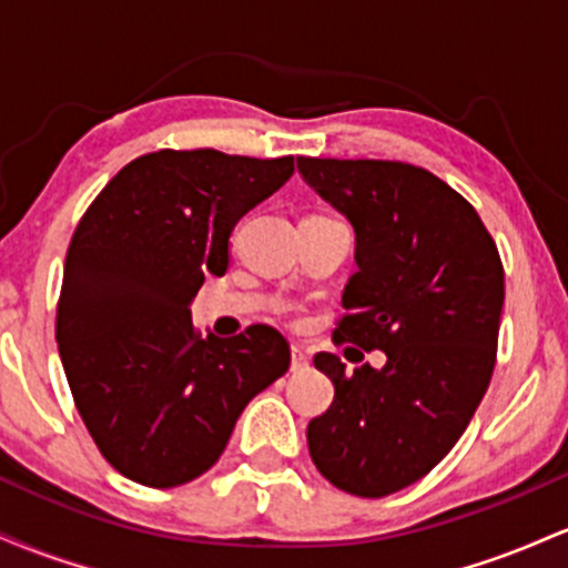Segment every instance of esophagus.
<instances>
[{
    "instance_id": "1",
    "label": "esophagus",
    "mask_w": 568,
    "mask_h": 568,
    "mask_svg": "<svg viewBox=\"0 0 568 568\" xmlns=\"http://www.w3.org/2000/svg\"><path fill=\"white\" fill-rule=\"evenodd\" d=\"M306 368H310V357H306V352L293 347L291 349V371L293 374H298V371H306Z\"/></svg>"
}]
</instances>
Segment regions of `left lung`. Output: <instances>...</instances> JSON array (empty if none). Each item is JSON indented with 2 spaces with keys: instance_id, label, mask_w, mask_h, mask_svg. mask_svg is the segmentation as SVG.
<instances>
[{
  "instance_id": "left-lung-1",
  "label": "left lung",
  "mask_w": 568,
  "mask_h": 568,
  "mask_svg": "<svg viewBox=\"0 0 568 568\" xmlns=\"http://www.w3.org/2000/svg\"><path fill=\"white\" fill-rule=\"evenodd\" d=\"M298 173L355 226L338 344L382 349L352 374L331 352L315 366L334 403L310 422L325 480L379 499L433 470L484 400L497 363L505 270L475 207L425 168L393 160L298 158Z\"/></svg>"
}]
</instances>
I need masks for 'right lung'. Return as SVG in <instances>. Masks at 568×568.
<instances>
[{"mask_svg":"<svg viewBox=\"0 0 568 568\" xmlns=\"http://www.w3.org/2000/svg\"><path fill=\"white\" fill-rule=\"evenodd\" d=\"M293 175V158L160 149L128 162L77 224L55 338L90 438L141 486L200 478L243 408L291 366L270 325L194 331L189 302L230 266V234Z\"/></svg>","mask_w":568,"mask_h":568,"instance_id":"add662e5","label":"right lung"}]
</instances>
